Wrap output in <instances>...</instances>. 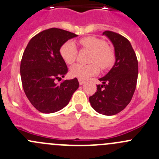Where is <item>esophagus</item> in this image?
Wrapping results in <instances>:
<instances>
[{
  "instance_id": "esophagus-1",
  "label": "esophagus",
  "mask_w": 159,
  "mask_h": 159,
  "mask_svg": "<svg viewBox=\"0 0 159 159\" xmlns=\"http://www.w3.org/2000/svg\"><path fill=\"white\" fill-rule=\"evenodd\" d=\"M78 80H79V83H80V85H83V84H84L85 81H84V80H82V79H79Z\"/></svg>"
}]
</instances>
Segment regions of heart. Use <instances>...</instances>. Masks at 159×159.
<instances>
[{
  "label": "heart",
  "mask_w": 159,
  "mask_h": 159,
  "mask_svg": "<svg viewBox=\"0 0 159 159\" xmlns=\"http://www.w3.org/2000/svg\"><path fill=\"white\" fill-rule=\"evenodd\" d=\"M82 48L91 51L88 65L76 64L70 68V74L73 77L86 80L99 71V66L102 70H106L113 65L114 62V53L105 41L96 37H85L80 40ZM60 54L67 64H72L76 61L78 50L73 41H68L62 45Z\"/></svg>",
  "instance_id": "1"
}]
</instances>
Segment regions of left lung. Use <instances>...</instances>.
<instances>
[{
  "label": "left lung",
  "mask_w": 159,
  "mask_h": 159,
  "mask_svg": "<svg viewBox=\"0 0 159 159\" xmlns=\"http://www.w3.org/2000/svg\"><path fill=\"white\" fill-rule=\"evenodd\" d=\"M112 42L115 52V63L107 74L99 80L97 91L89 97V103L97 112L107 116L123 111L135 91L138 74L136 54L129 41L120 34L103 31Z\"/></svg>",
  "instance_id": "obj_1"
}]
</instances>
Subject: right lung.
<instances>
[{
    "mask_svg": "<svg viewBox=\"0 0 159 159\" xmlns=\"http://www.w3.org/2000/svg\"><path fill=\"white\" fill-rule=\"evenodd\" d=\"M76 34L60 28L41 31L28 42L21 61L20 73L25 93L40 112L51 114L65 107L79 87L76 78L58 84L68 72L60 48Z\"/></svg>",
    "mask_w": 159,
    "mask_h": 159,
    "instance_id": "1",
    "label": "right lung"
}]
</instances>
